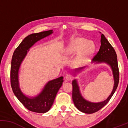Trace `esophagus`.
<instances>
[{"label":"esophagus","instance_id":"1","mask_svg":"<svg viewBox=\"0 0 128 128\" xmlns=\"http://www.w3.org/2000/svg\"><path fill=\"white\" fill-rule=\"evenodd\" d=\"M65 79L66 81H70L73 79V76L70 74H67L65 76Z\"/></svg>","mask_w":128,"mask_h":128}]
</instances>
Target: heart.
Masks as SVG:
<instances>
[{"instance_id":"heart-1","label":"heart","mask_w":128,"mask_h":128,"mask_svg":"<svg viewBox=\"0 0 128 128\" xmlns=\"http://www.w3.org/2000/svg\"><path fill=\"white\" fill-rule=\"evenodd\" d=\"M94 50L95 46L92 42L84 38H76L64 48L62 54L64 56L72 55L79 50L76 60L78 63L82 64L88 61Z\"/></svg>"}]
</instances>
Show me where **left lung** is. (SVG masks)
I'll list each match as a JSON object with an SVG mask.
<instances>
[{
    "mask_svg": "<svg viewBox=\"0 0 128 128\" xmlns=\"http://www.w3.org/2000/svg\"><path fill=\"white\" fill-rule=\"evenodd\" d=\"M100 42L101 45L99 50L92 58V62H105L111 67L113 73V77H114V87L111 94L105 100L98 103L91 102L84 99L80 92L77 80L76 79H74L72 81L73 101L77 109H78L81 112L86 114H92L96 112L107 104V103L111 99V97L114 94V92H116L119 82V70H118L117 54L115 50L109 42L107 40L105 36L102 34H101ZM84 68L85 67H80L76 69L75 72H79Z\"/></svg>",
    "mask_w": 128,
    "mask_h": 128,
    "instance_id": "obj_1",
    "label": "left lung"
}]
</instances>
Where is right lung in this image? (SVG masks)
Returning a JSON list of instances; mask_svg holds the SVG:
<instances>
[{"label": "right lung", "mask_w": 128, "mask_h": 128, "mask_svg": "<svg viewBox=\"0 0 128 128\" xmlns=\"http://www.w3.org/2000/svg\"><path fill=\"white\" fill-rule=\"evenodd\" d=\"M52 30L32 34L27 36L16 48L13 54L11 66V86L13 92L18 100L29 111L38 113L48 112L52 107L57 92L62 86L63 77L50 80L46 84L42 92L33 98L26 96L19 87L18 71L22 61L29 49L38 41L50 36Z\"/></svg>", "instance_id": "right-lung-1"}]
</instances>
